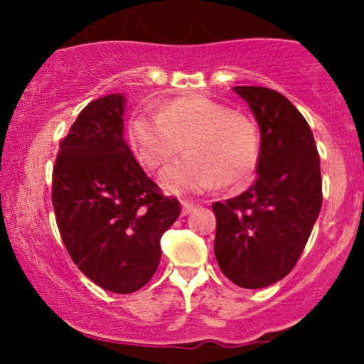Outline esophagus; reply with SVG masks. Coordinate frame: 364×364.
Here are the masks:
<instances>
[{
    "label": "esophagus",
    "instance_id": "obj_1",
    "mask_svg": "<svg viewBox=\"0 0 364 364\" xmlns=\"http://www.w3.org/2000/svg\"><path fill=\"white\" fill-rule=\"evenodd\" d=\"M196 209H197V204H193V203H186V200H185V203L181 204V213L185 216L190 215V213H193Z\"/></svg>",
    "mask_w": 364,
    "mask_h": 364
}]
</instances>
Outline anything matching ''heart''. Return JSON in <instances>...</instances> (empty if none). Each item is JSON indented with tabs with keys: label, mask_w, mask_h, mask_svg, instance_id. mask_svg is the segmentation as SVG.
I'll return each mask as SVG.
<instances>
[{
	"label": "heart",
	"mask_w": 364,
	"mask_h": 364,
	"mask_svg": "<svg viewBox=\"0 0 364 364\" xmlns=\"http://www.w3.org/2000/svg\"><path fill=\"white\" fill-rule=\"evenodd\" d=\"M132 146L148 168H160L183 151L188 155L161 172V186L176 196L204 193L222 183L247 185L260 156V132L250 116L204 97L176 98L160 114L139 112L128 127Z\"/></svg>",
	"instance_id": "b5f03b06"
}]
</instances>
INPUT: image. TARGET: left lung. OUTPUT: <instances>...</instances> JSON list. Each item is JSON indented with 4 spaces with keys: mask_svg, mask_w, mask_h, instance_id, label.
<instances>
[{
    "mask_svg": "<svg viewBox=\"0 0 364 364\" xmlns=\"http://www.w3.org/2000/svg\"><path fill=\"white\" fill-rule=\"evenodd\" d=\"M234 91L259 123V176L241 196L213 204L215 255L232 284L262 289L287 277L306 247L322 205L321 159L306 119L284 95Z\"/></svg>",
    "mask_w": 364,
    "mask_h": 364,
    "instance_id": "1",
    "label": "left lung"
}]
</instances>
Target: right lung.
I'll use <instances>...</instances> for the list:
<instances>
[{"label": "right lung", "instance_id": "1", "mask_svg": "<svg viewBox=\"0 0 364 364\" xmlns=\"http://www.w3.org/2000/svg\"><path fill=\"white\" fill-rule=\"evenodd\" d=\"M123 95L80 111L60 142L53 205L65 248L98 287L130 294L160 264V240L181 213L146 176L123 139Z\"/></svg>", "mask_w": 364, "mask_h": 364}]
</instances>
